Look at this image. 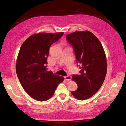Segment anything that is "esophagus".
Here are the masks:
<instances>
[{
    "instance_id": "esophagus-1",
    "label": "esophagus",
    "mask_w": 126,
    "mask_h": 126,
    "mask_svg": "<svg viewBox=\"0 0 126 126\" xmlns=\"http://www.w3.org/2000/svg\"><path fill=\"white\" fill-rule=\"evenodd\" d=\"M64 79H65V80H66L67 81H70L71 79V76L70 75L65 76V77H64Z\"/></svg>"
}]
</instances>
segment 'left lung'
<instances>
[{
	"instance_id": "1",
	"label": "left lung",
	"mask_w": 126,
	"mask_h": 126,
	"mask_svg": "<svg viewBox=\"0 0 126 126\" xmlns=\"http://www.w3.org/2000/svg\"><path fill=\"white\" fill-rule=\"evenodd\" d=\"M66 38L74 47L77 63L81 69L80 75L72 76L78 88L71 94L77 99L84 100L94 96L104 81L107 70L105 52L98 38L88 30L75 32Z\"/></svg>"
}]
</instances>
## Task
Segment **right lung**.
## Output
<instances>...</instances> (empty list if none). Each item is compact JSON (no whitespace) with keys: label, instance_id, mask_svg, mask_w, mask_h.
<instances>
[{"label":"right lung","instance_id":"right-lung-1","mask_svg":"<svg viewBox=\"0 0 126 126\" xmlns=\"http://www.w3.org/2000/svg\"><path fill=\"white\" fill-rule=\"evenodd\" d=\"M63 35L41 32L29 37L22 44L16 63L17 75L29 96L39 101L49 99L64 79L47 70L50 46Z\"/></svg>","mask_w":126,"mask_h":126}]
</instances>
